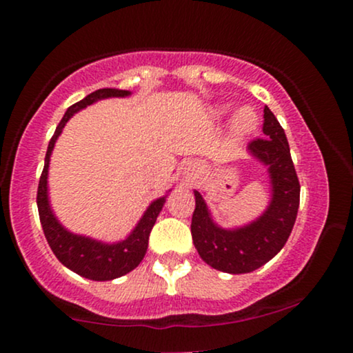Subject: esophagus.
I'll return each mask as SVG.
<instances>
[{
  "mask_svg": "<svg viewBox=\"0 0 353 353\" xmlns=\"http://www.w3.org/2000/svg\"><path fill=\"white\" fill-rule=\"evenodd\" d=\"M197 171H199V165H197V164H189L188 168H185V171H184L185 182H192L194 179H196Z\"/></svg>",
  "mask_w": 353,
  "mask_h": 353,
  "instance_id": "34e87169",
  "label": "esophagus"
}]
</instances>
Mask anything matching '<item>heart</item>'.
<instances>
[{
    "label": "heart",
    "mask_w": 353,
    "mask_h": 353,
    "mask_svg": "<svg viewBox=\"0 0 353 353\" xmlns=\"http://www.w3.org/2000/svg\"><path fill=\"white\" fill-rule=\"evenodd\" d=\"M221 112H224V109H221ZM255 125H257V114L250 108H241L232 119V131L237 136L249 134L250 131H254Z\"/></svg>",
    "instance_id": "obj_1"
}]
</instances>
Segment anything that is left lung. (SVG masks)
<instances>
[{"mask_svg":"<svg viewBox=\"0 0 353 353\" xmlns=\"http://www.w3.org/2000/svg\"><path fill=\"white\" fill-rule=\"evenodd\" d=\"M262 131L265 137L250 141L249 151L269 165L272 201L257 221L236 230L217 228L202 196L194 190L196 209L190 222L194 245L205 264L222 272L247 274L267 264L285 245L297 219L301 184L285 132L267 106Z\"/></svg>","mask_w":353,"mask_h":353,"instance_id":"left-lung-1","label":"left lung"}]
</instances>
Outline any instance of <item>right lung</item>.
<instances>
[{
  "instance_id": "obj_1",
  "label": "right lung",
  "mask_w": 353,
  "mask_h": 353,
  "mask_svg": "<svg viewBox=\"0 0 353 353\" xmlns=\"http://www.w3.org/2000/svg\"><path fill=\"white\" fill-rule=\"evenodd\" d=\"M129 94L131 92L123 91V89L104 88L91 92L86 98L81 99L79 103L68 108L66 114L63 116L58 128H56L54 134L51 137L50 144H48L46 157H44V169L41 172V177H39L36 202H38L39 221H41L43 232L46 236L48 244H50L51 250L58 257L61 264L66 265L72 272L83 275L86 279H91V281H112V279H117L121 275L131 272V270H134L141 264V261H143L145 255V250H148L149 234H151L154 224H156L157 216L163 210L165 197H161V199L154 201L149 205L143 219L139 221V224L131 232V236L123 242H117V244H103V242L92 241L89 237L76 236V234L68 232L56 221L54 214H52L50 208V202H48V168H50V156L52 148H54L56 139H58L61 131H63L64 124L70 121V117L74 112L89 106V104L96 103L98 99L124 98V96Z\"/></svg>"
}]
</instances>
